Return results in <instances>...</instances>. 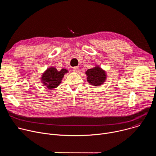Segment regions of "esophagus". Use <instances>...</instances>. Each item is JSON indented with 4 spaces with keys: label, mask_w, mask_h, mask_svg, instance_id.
<instances>
[{
    "label": "esophagus",
    "mask_w": 156,
    "mask_h": 156,
    "mask_svg": "<svg viewBox=\"0 0 156 156\" xmlns=\"http://www.w3.org/2000/svg\"><path fill=\"white\" fill-rule=\"evenodd\" d=\"M73 71L74 72H79L80 68L78 67V66H75V67L73 68Z\"/></svg>",
    "instance_id": "esophagus-1"
}]
</instances>
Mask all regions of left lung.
I'll return each mask as SVG.
<instances>
[{
    "label": "left lung",
    "instance_id": "1",
    "mask_svg": "<svg viewBox=\"0 0 156 156\" xmlns=\"http://www.w3.org/2000/svg\"><path fill=\"white\" fill-rule=\"evenodd\" d=\"M85 74L87 76V82L94 86H101L107 78L105 71L101 69L99 65H96L93 68L88 69Z\"/></svg>",
    "mask_w": 156,
    "mask_h": 156
}]
</instances>
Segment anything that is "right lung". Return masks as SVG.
<instances>
[{"instance_id": "1", "label": "right lung", "mask_w": 156, "mask_h": 156, "mask_svg": "<svg viewBox=\"0 0 156 156\" xmlns=\"http://www.w3.org/2000/svg\"><path fill=\"white\" fill-rule=\"evenodd\" d=\"M68 72L69 71L65 69L58 71L54 66H51L42 74L41 80L49 90H55L60 84L65 74Z\"/></svg>"}]
</instances>
